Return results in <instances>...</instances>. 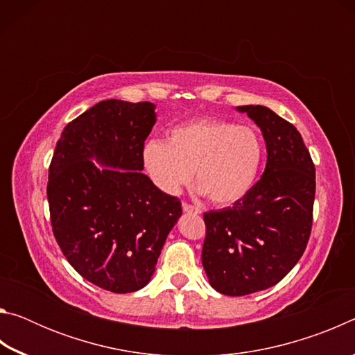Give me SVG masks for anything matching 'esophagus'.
Wrapping results in <instances>:
<instances>
[{
	"instance_id": "1",
	"label": "esophagus",
	"mask_w": 355,
	"mask_h": 355,
	"mask_svg": "<svg viewBox=\"0 0 355 355\" xmlns=\"http://www.w3.org/2000/svg\"><path fill=\"white\" fill-rule=\"evenodd\" d=\"M182 207H183V211H184V213H194V214H200V213H202L199 207L189 205V203H184V202H183Z\"/></svg>"
}]
</instances>
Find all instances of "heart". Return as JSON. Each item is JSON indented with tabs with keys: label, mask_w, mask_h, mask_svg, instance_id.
<instances>
[{
	"label": "heart",
	"mask_w": 355,
	"mask_h": 355,
	"mask_svg": "<svg viewBox=\"0 0 355 355\" xmlns=\"http://www.w3.org/2000/svg\"><path fill=\"white\" fill-rule=\"evenodd\" d=\"M263 158L261 139L249 125L196 119L172 127L166 141L150 139L144 166L155 184L177 194L192 172L199 191L214 205H232L254 186Z\"/></svg>",
	"instance_id": "b5f03b06"
}]
</instances>
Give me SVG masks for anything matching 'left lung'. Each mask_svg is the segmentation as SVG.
Returning <instances> with one entry per match:
<instances>
[{
  "mask_svg": "<svg viewBox=\"0 0 355 355\" xmlns=\"http://www.w3.org/2000/svg\"><path fill=\"white\" fill-rule=\"evenodd\" d=\"M236 110L260 127L268 161L241 200L203 214V269L227 296L266 290L291 271L307 248L316 188L315 164L294 125L266 106Z\"/></svg>",
  "mask_w": 355,
  "mask_h": 355,
  "instance_id": "1",
  "label": "left lung"
}]
</instances>
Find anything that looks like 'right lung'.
<instances>
[{
	"label": "right lung",
	"instance_id": "right-lung-1",
	"mask_svg": "<svg viewBox=\"0 0 355 355\" xmlns=\"http://www.w3.org/2000/svg\"><path fill=\"white\" fill-rule=\"evenodd\" d=\"M155 122L150 101H100L64 128L48 171L59 248L78 274L112 293L148 284L182 216L177 197L141 172L144 142Z\"/></svg>",
	"mask_w": 355,
	"mask_h": 355
}]
</instances>
